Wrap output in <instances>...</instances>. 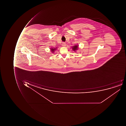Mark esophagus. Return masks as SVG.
Here are the masks:
<instances>
[{
  "label": "esophagus",
  "mask_w": 126,
  "mask_h": 126,
  "mask_svg": "<svg viewBox=\"0 0 126 126\" xmlns=\"http://www.w3.org/2000/svg\"><path fill=\"white\" fill-rule=\"evenodd\" d=\"M66 45V44H65V42H63V44H62V46H63V47H65Z\"/></svg>",
  "instance_id": "1"
}]
</instances>
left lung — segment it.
I'll return each mask as SVG.
<instances>
[{
    "label": "left lung",
    "mask_w": 126,
    "mask_h": 126,
    "mask_svg": "<svg viewBox=\"0 0 126 126\" xmlns=\"http://www.w3.org/2000/svg\"><path fill=\"white\" fill-rule=\"evenodd\" d=\"M78 48V45H75L73 47L72 49L74 51H76V50H77Z\"/></svg>",
    "instance_id": "obj_1"
}]
</instances>
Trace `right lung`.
<instances>
[{
  "label": "right lung",
  "mask_w": 126,
  "mask_h": 126,
  "mask_svg": "<svg viewBox=\"0 0 126 126\" xmlns=\"http://www.w3.org/2000/svg\"><path fill=\"white\" fill-rule=\"evenodd\" d=\"M51 52H54V50H56V49L57 48H51Z\"/></svg>",
  "instance_id": "1"
}]
</instances>
